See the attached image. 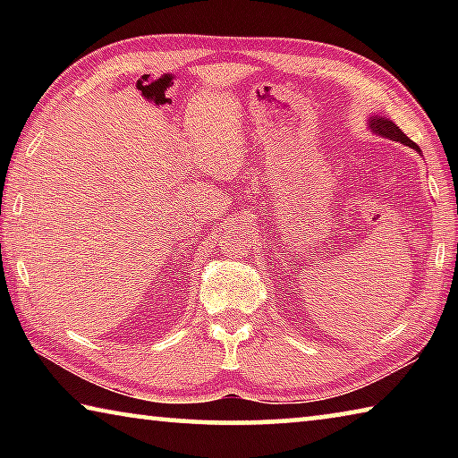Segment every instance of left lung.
Here are the masks:
<instances>
[{
	"mask_svg": "<svg viewBox=\"0 0 458 458\" xmlns=\"http://www.w3.org/2000/svg\"><path fill=\"white\" fill-rule=\"evenodd\" d=\"M369 123H371V129H374L376 133L384 135V137H390V139H394V141L404 143V145H408V147H412V149H418V145L412 141V139H408L404 133H402V131H400L396 125H394L392 121L374 117Z\"/></svg>",
	"mask_w": 458,
	"mask_h": 458,
	"instance_id": "1",
	"label": "left lung"
}]
</instances>
